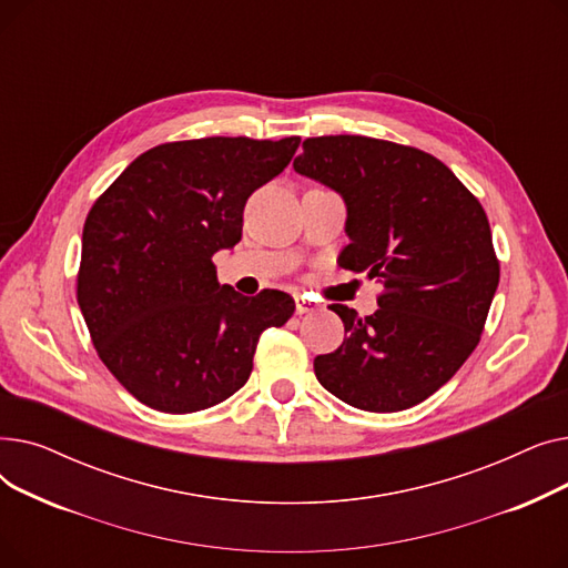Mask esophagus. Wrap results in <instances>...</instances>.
Masks as SVG:
<instances>
[{"label": "esophagus", "mask_w": 568, "mask_h": 568, "mask_svg": "<svg viewBox=\"0 0 568 568\" xmlns=\"http://www.w3.org/2000/svg\"><path fill=\"white\" fill-rule=\"evenodd\" d=\"M294 306H296V315H306L317 308V304L311 302L306 294H294Z\"/></svg>", "instance_id": "34e87169"}]
</instances>
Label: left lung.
Returning <instances> with one entry per match:
<instances>
[{"label": "left lung", "mask_w": 568, "mask_h": 568, "mask_svg": "<svg viewBox=\"0 0 568 568\" xmlns=\"http://www.w3.org/2000/svg\"><path fill=\"white\" fill-rule=\"evenodd\" d=\"M294 170L343 197L349 244L338 262L384 287L368 317L329 306L347 336L315 356V377L356 409L419 405L484 332L499 283L484 206L435 156L364 135L308 138Z\"/></svg>", "instance_id": "1"}]
</instances>
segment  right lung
Segmentation results:
<instances>
[{
  "label": "right lung",
  "mask_w": 568,
  "mask_h": 568,
  "mask_svg": "<svg viewBox=\"0 0 568 568\" xmlns=\"http://www.w3.org/2000/svg\"><path fill=\"white\" fill-rule=\"evenodd\" d=\"M302 138H202L140 154L97 200L82 230L78 304L108 371L168 414L214 407L242 389L260 334L294 300L219 285L212 257L242 239L251 193Z\"/></svg>",
  "instance_id": "obj_1"
}]
</instances>
